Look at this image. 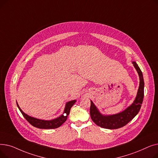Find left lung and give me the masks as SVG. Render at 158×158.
Segmentation results:
<instances>
[{"mask_svg":"<svg viewBox=\"0 0 158 158\" xmlns=\"http://www.w3.org/2000/svg\"><path fill=\"white\" fill-rule=\"evenodd\" d=\"M132 63L138 73L139 79V88L134 102L122 112L114 114L105 115L99 111L96 106L91 101V118L97 126L109 129L120 128L133 119L139 111L144 97V80L143 73L137 63L135 61Z\"/></svg>","mask_w":158,"mask_h":158,"instance_id":"8db88e82","label":"left lung"}]
</instances>
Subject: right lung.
<instances>
[{"label": "right lung", "instance_id": "1", "mask_svg": "<svg viewBox=\"0 0 158 158\" xmlns=\"http://www.w3.org/2000/svg\"><path fill=\"white\" fill-rule=\"evenodd\" d=\"M76 100H73L71 101H69L68 102H66L65 104L64 107V110L63 111V113L60 115L59 117H57L56 118L52 119V120H41L38 119L35 117H32L31 116L25 113L19 107L17 102H16V104H17V106L19 107V110L23 114L24 118L28 121L32 126H34L35 127L39 128V129H56L60 127L62 124L68 118V116L70 113V111L71 107L72 106L76 103Z\"/></svg>", "mask_w": 158, "mask_h": 158}]
</instances>
